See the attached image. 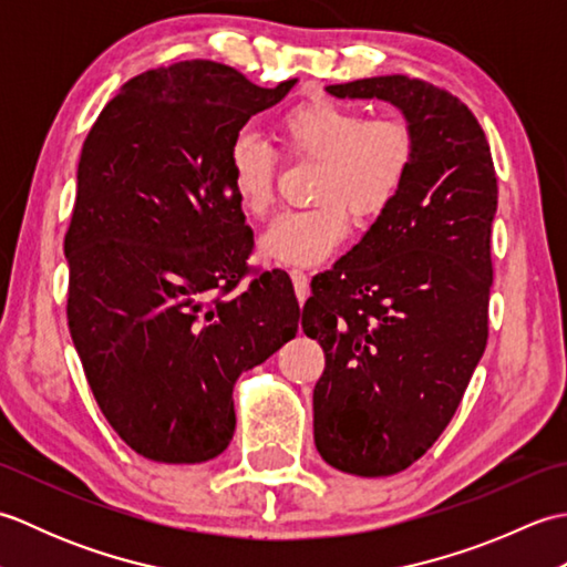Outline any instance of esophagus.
<instances>
[{
    "label": "esophagus",
    "instance_id": "obj_1",
    "mask_svg": "<svg viewBox=\"0 0 567 567\" xmlns=\"http://www.w3.org/2000/svg\"><path fill=\"white\" fill-rule=\"evenodd\" d=\"M290 277H292V285H295V295L299 299V305H305V299L309 297V277L305 270L299 268H292L290 270Z\"/></svg>",
    "mask_w": 567,
    "mask_h": 567
}]
</instances>
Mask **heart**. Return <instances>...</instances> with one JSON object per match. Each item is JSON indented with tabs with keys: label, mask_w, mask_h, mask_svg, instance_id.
<instances>
[{
	"label": "heart",
	"mask_w": 567,
	"mask_h": 567,
	"mask_svg": "<svg viewBox=\"0 0 567 567\" xmlns=\"http://www.w3.org/2000/svg\"><path fill=\"white\" fill-rule=\"evenodd\" d=\"M285 153L317 163L307 209L285 212L265 228L258 248L268 260L315 265L343 244L355 221L380 216L400 195L416 158L414 128L404 118L372 116L358 106L311 97L275 124ZM277 161L262 141L240 134L228 148V179L248 214L272 207Z\"/></svg>",
	"instance_id": "1"
}]
</instances>
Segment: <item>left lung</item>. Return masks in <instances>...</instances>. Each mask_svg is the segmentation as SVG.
Masks as SVG:
<instances>
[{
	"instance_id": "8db88e82",
	"label": "left lung",
	"mask_w": 567,
	"mask_h": 567,
	"mask_svg": "<svg viewBox=\"0 0 567 567\" xmlns=\"http://www.w3.org/2000/svg\"><path fill=\"white\" fill-rule=\"evenodd\" d=\"M384 100L414 128L400 195L311 280L302 329L323 348L315 443L343 473H402L449 426L487 346L497 175L483 126L436 84L382 75L329 84Z\"/></svg>"
}]
</instances>
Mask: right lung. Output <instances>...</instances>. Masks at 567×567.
Wrapping results in <instances>:
<instances>
[{"label": "right lung", "instance_id": "right-lung-1", "mask_svg": "<svg viewBox=\"0 0 567 567\" xmlns=\"http://www.w3.org/2000/svg\"><path fill=\"white\" fill-rule=\"evenodd\" d=\"M297 80L258 87L214 60L141 72L82 143L65 234L68 327L112 429L158 463H204L234 439V384L295 339L282 270L248 272L252 231L228 148Z\"/></svg>", "mask_w": 567, "mask_h": 567}]
</instances>
